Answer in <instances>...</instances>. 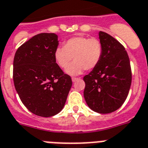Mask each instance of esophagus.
I'll list each match as a JSON object with an SVG mask.
<instances>
[{
  "mask_svg": "<svg viewBox=\"0 0 148 148\" xmlns=\"http://www.w3.org/2000/svg\"><path fill=\"white\" fill-rule=\"evenodd\" d=\"M78 80H79V78H75V77H73V78H72V81H73V82H75Z\"/></svg>",
  "mask_w": 148,
  "mask_h": 148,
  "instance_id": "esophagus-1",
  "label": "esophagus"
}]
</instances>
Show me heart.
<instances>
[{
    "instance_id": "b5f03b06",
    "label": "heart",
    "mask_w": 148,
    "mask_h": 148,
    "mask_svg": "<svg viewBox=\"0 0 148 148\" xmlns=\"http://www.w3.org/2000/svg\"><path fill=\"white\" fill-rule=\"evenodd\" d=\"M102 54L103 46L99 40L77 36L64 42V47L57 48L54 58L60 67L64 69L67 66L66 73L77 75L82 73L84 69H94L100 61ZM73 56L74 61L70 64Z\"/></svg>"
}]
</instances>
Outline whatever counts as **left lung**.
Returning a JSON list of instances; mask_svg holds the SVG:
<instances>
[{
	"label": "left lung",
	"mask_w": 148,
	"mask_h": 148,
	"mask_svg": "<svg viewBox=\"0 0 148 148\" xmlns=\"http://www.w3.org/2000/svg\"><path fill=\"white\" fill-rule=\"evenodd\" d=\"M103 46L100 61L88 75L84 97L91 110L100 114L112 113L123 104L132 82L130 63L124 47L111 35L99 31Z\"/></svg>",
	"instance_id": "1"
}]
</instances>
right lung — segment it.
I'll return each mask as SVG.
<instances>
[{
  "label": "right lung",
  "mask_w": 148,
  "mask_h": 148,
  "mask_svg": "<svg viewBox=\"0 0 148 148\" xmlns=\"http://www.w3.org/2000/svg\"><path fill=\"white\" fill-rule=\"evenodd\" d=\"M58 44V35L42 33L22 44L14 57L15 88L25 106L40 117L61 112L72 87L54 58Z\"/></svg>",
  "instance_id": "1"
}]
</instances>
